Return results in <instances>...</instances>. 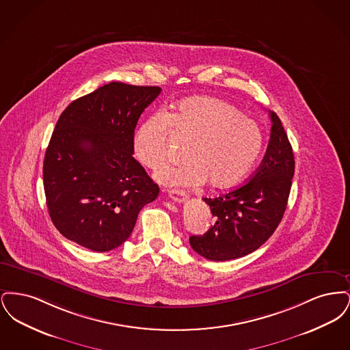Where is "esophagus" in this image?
<instances>
[{"instance_id":"1","label":"esophagus","mask_w":350,"mask_h":350,"mask_svg":"<svg viewBox=\"0 0 350 350\" xmlns=\"http://www.w3.org/2000/svg\"><path fill=\"white\" fill-rule=\"evenodd\" d=\"M169 197L172 198V200H174V202L183 203L187 196H186V193L183 190H170L169 191Z\"/></svg>"}]
</instances>
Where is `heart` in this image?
<instances>
[{"label": "heart", "instance_id": "b5f03b06", "mask_svg": "<svg viewBox=\"0 0 350 350\" xmlns=\"http://www.w3.org/2000/svg\"><path fill=\"white\" fill-rule=\"evenodd\" d=\"M169 133L183 143V165L157 174L161 183L198 186L207 183L214 190L240 183L257 161L264 136L260 126L226 100L198 96L144 120L133 133L135 159L157 172L167 161Z\"/></svg>", "mask_w": 350, "mask_h": 350}]
</instances>
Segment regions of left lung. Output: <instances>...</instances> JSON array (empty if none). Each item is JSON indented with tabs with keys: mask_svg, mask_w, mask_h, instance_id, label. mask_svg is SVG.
Wrapping results in <instances>:
<instances>
[{
	"mask_svg": "<svg viewBox=\"0 0 350 350\" xmlns=\"http://www.w3.org/2000/svg\"><path fill=\"white\" fill-rule=\"evenodd\" d=\"M262 163L248 183L217 198H203L214 224L202 236H190L191 248L211 261L240 258L258 250L282 220L295 161L282 122L274 111Z\"/></svg>",
	"mask_w": 350,
	"mask_h": 350,
	"instance_id": "1",
	"label": "left lung"
}]
</instances>
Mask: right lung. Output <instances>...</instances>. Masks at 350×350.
Returning <instances> with one entry per match:
<instances>
[{
	"instance_id": "right-lung-1",
	"label": "right lung",
	"mask_w": 350,
	"mask_h": 350,
	"mask_svg": "<svg viewBox=\"0 0 350 350\" xmlns=\"http://www.w3.org/2000/svg\"><path fill=\"white\" fill-rule=\"evenodd\" d=\"M159 86L107 83L73 100L59 118L44 154L51 220L68 240L94 252L116 250L133 232L159 186L133 159L142 113Z\"/></svg>"
}]
</instances>
